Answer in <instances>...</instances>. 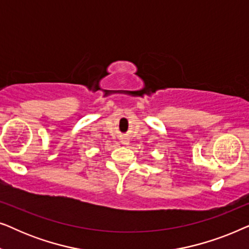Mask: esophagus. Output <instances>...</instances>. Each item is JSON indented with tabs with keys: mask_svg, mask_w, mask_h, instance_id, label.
<instances>
[{
	"mask_svg": "<svg viewBox=\"0 0 249 249\" xmlns=\"http://www.w3.org/2000/svg\"><path fill=\"white\" fill-rule=\"evenodd\" d=\"M121 144H124V145H129L130 144V141H129V138H125V137H124V138H121Z\"/></svg>",
	"mask_w": 249,
	"mask_h": 249,
	"instance_id": "esophagus-1",
	"label": "esophagus"
}]
</instances>
